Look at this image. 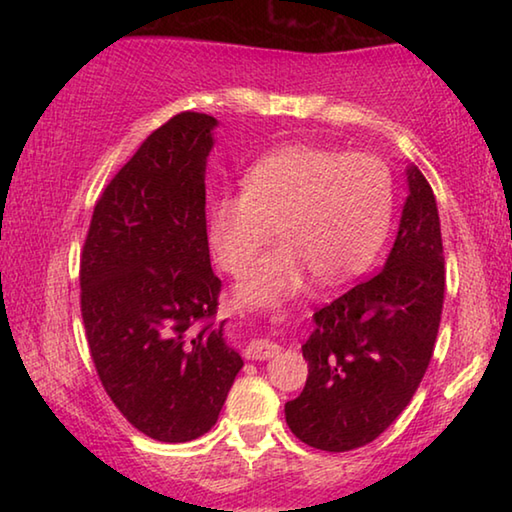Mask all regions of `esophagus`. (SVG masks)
Listing matches in <instances>:
<instances>
[{"label": "esophagus", "mask_w": 512, "mask_h": 512, "mask_svg": "<svg viewBox=\"0 0 512 512\" xmlns=\"http://www.w3.org/2000/svg\"><path fill=\"white\" fill-rule=\"evenodd\" d=\"M244 354L248 361H266V359H273L275 354H280V345L266 339H253L246 345Z\"/></svg>", "instance_id": "esophagus-1"}]
</instances>
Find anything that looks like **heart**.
<instances>
[{"mask_svg": "<svg viewBox=\"0 0 512 512\" xmlns=\"http://www.w3.org/2000/svg\"><path fill=\"white\" fill-rule=\"evenodd\" d=\"M393 176L375 155L293 144L266 153L210 207V244L225 271L244 273L280 223L284 244L257 259L239 284L248 305L298 291L311 273L325 282L359 275L384 244Z\"/></svg>", "mask_w": 512, "mask_h": 512, "instance_id": "obj_1", "label": "heart"}]
</instances>
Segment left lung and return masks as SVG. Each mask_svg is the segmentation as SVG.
I'll list each match as a JSON object with an SVG mask.
<instances>
[{
	"label": "left lung",
	"instance_id": "1",
	"mask_svg": "<svg viewBox=\"0 0 512 512\" xmlns=\"http://www.w3.org/2000/svg\"><path fill=\"white\" fill-rule=\"evenodd\" d=\"M400 230L384 268L314 314L302 345L309 377L284 415L293 436L350 452L395 422L429 368L445 298L438 205L418 167H406Z\"/></svg>",
	"mask_w": 512,
	"mask_h": 512
}]
</instances>
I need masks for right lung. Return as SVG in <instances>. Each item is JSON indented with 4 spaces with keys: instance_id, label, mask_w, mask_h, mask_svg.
Returning <instances> with one entry per match:
<instances>
[{
    "instance_id": "add662e5",
    "label": "right lung",
    "mask_w": 512,
    "mask_h": 512,
    "mask_svg": "<svg viewBox=\"0 0 512 512\" xmlns=\"http://www.w3.org/2000/svg\"><path fill=\"white\" fill-rule=\"evenodd\" d=\"M216 126L180 112L146 137L94 205L81 255L94 368L121 415L160 443L210 431L244 366L223 323H205L221 291L205 221Z\"/></svg>"
}]
</instances>
